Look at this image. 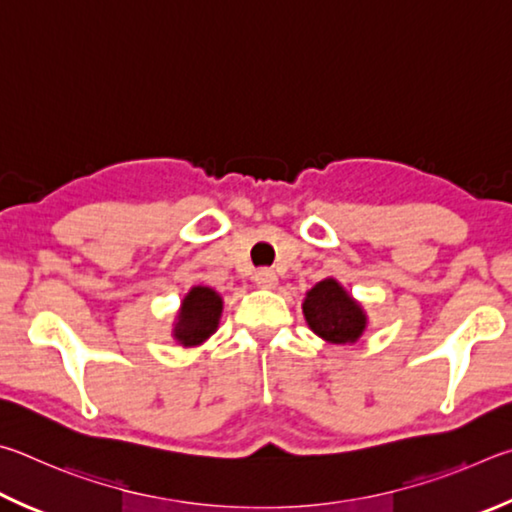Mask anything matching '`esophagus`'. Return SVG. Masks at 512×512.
I'll list each match as a JSON object with an SVG mask.
<instances>
[{
	"instance_id": "obj_1",
	"label": "esophagus",
	"mask_w": 512,
	"mask_h": 512,
	"mask_svg": "<svg viewBox=\"0 0 512 512\" xmlns=\"http://www.w3.org/2000/svg\"><path fill=\"white\" fill-rule=\"evenodd\" d=\"M254 281L261 290H274L276 283H279V279H276V274L272 270H258L254 274Z\"/></svg>"
}]
</instances>
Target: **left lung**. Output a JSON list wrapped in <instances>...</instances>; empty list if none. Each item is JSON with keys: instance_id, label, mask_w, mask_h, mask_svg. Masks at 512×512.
<instances>
[{"instance_id": "left-lung-1", "label": "left lung", "mask_w": 512, "mask_h": 512, "mask_svg": "<svg viewBox=\"0 0 512 512\" xmlns=\"http://www.w3.org/2000/svg\"><path fill=\"white\" fill-rule=\"evenodd\" d=\"M301 308L312 333L335 346L357 344L369 326V315H366L362 303L351 297L333 276L308 290Z\"/></svg>"}]
</instances>
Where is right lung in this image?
Listing matches in <instances>:
<instances>
[{
  "mask_svg": "<svg viewBox=\"0 0 512 512\" xmlns=\"http://www.w3.org/2000/svg\"><path fill=\"white\" fill-rule=\"evenodd\" d=\"M222 297L206 285H193L182 299V306L175 312L173 335L175 342L184 348H197L209 339L220 326Z\"/></svg>",
  "mask_w": 512,
  "mask_h": 512,
  "instance_id": "right-lung-1",
  "label": "right lung"
}]
</instances>
